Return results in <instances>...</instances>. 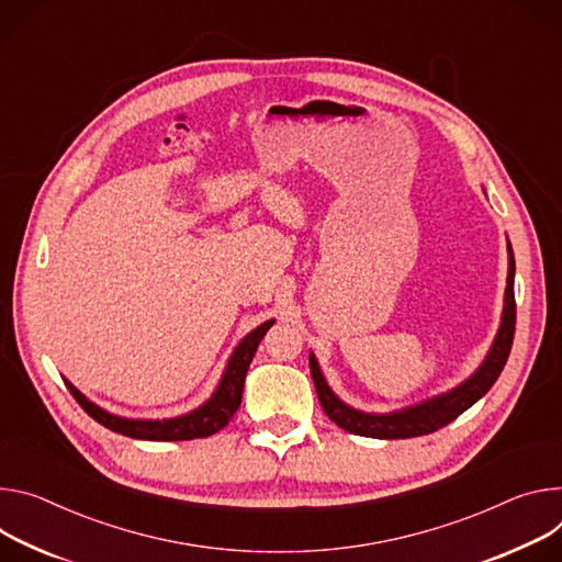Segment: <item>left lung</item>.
Instances as JSON below:
<instances>
[{"label": "left lung", "mask_w": 562, "mask_h": 562, "mask_svg": "<svg viewBox=\"0 0 562 562\" xmlns=\"http://www.w3.org/2000/svg\"><path fill=\"white\" fill-rule=\"evenodd\" d=\"M506 250H508V276H506V291H504L502 323H499L497 336L486 353L484 363L475 370V374H471L464 383H459L457 387H452L439 396H432V398L422 401L411 407H403V411L374 415V413L356 411V407H349L347 403H342L327 385L316 356L310 353L312 379H314L318 401L323 405L325 415L338 428H342L351 435L372 437V439H407V437L430 435V432L448 426L464 411H469L475 401H480L493 387L499 372L504 370L508 353H512L514 334H516V295H514L516 260H514L512 244L506 246Z\"/></svg>", "instance_id": "obj_1"}]
</instances>
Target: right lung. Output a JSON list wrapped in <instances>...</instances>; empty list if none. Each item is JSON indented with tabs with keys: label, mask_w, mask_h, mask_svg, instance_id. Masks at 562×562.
Returning a JSON list of instances; mask_svg holds the SVG:
<instances>
[{
	"label": "right lung",
	"mask_w": 562,
	"mask_h": 562,
	"mask_svg": "<svg viewBox=\"0 0 562 562\" xmlns=\"http://www.w3.org/2000/svg\"><path fill=\"white\" fill-rule=\"evenodd\" d=\"M276 321H267L260 327H255L250 334H246L239 345L233 349L228 366L222 374V381L213 396L194 407L192 413L172 417V419H127L112 415L103 407L89 401L80 390H76L67 379V387L74 394V398L80 403L82 411L98 422L100 426L110 428L112 432L132 437V439H147V441H186V439H201V437H211L220 432L222 428L228 426V422L235 417L237 407L241 403V392H244V379L248 372V366L252 361L255 351H258L260 340L265 334L271 329Z\"/></svg>",
	"instance_id": "1"
}]
</instances>
